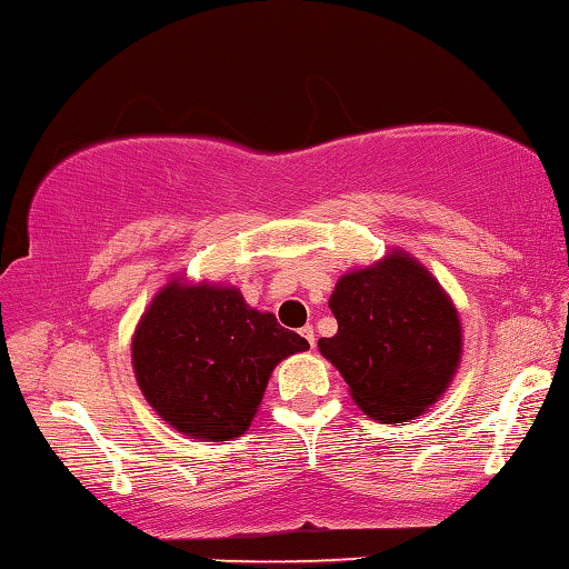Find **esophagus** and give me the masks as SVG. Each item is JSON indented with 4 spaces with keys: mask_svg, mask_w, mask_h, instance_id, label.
Returning <instances> with one entry per match:
<instances>
[{
    "mask_svg": "<svg viewBox=\"0 0 569 569\" xmlns=\"http://www.w3.org/2000/svg\"><path fill=\"white\" fill-rule=\"evenodd\" d=\"M301 337L306 339V341H309V345L313 347V345H317V333H313V327H311V323H306V327L301 329Z\"/></svg>",
    "mask_w": 569,
    "mask_h": 569,
    "instance_id": "obj_1",
    "label": "esophagus"
}]
</instances>
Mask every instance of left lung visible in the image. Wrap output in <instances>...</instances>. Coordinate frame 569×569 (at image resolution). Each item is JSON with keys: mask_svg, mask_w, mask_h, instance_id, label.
Segmentation results:
<instances>
[{"mask_svg": "<svg viewBox=\"0 0 569 569\" xmlns=\"http://www.w3.org/2000/svg\"><path fill=\"white\" fill-rule=\"evenodd\" d=\"M339 329L319 339L351 400L372 420L410 422L443 398L463 355L456 303L408 250L351 268L333 286Z\"/></svg>", "mask_w": 569, "mask_h": 569, "instance_id": "left-lung-1", "label": "left lung"}]
</instances>
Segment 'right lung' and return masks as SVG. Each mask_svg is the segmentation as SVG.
I'll return each instance as SVG.
<instances>
[{"instance_id": "obj_1", "label": "right lung", "mask_w": 569, "mask_h": 569, "mask_svg": "<svg viewBox=\"0 0 569 569\" xmlns=\"http://www.w3.org/2000/svg\"><path fill=\"white\" fill-rule=\"evenodd\" d=\"M306 349L309 341L248 306L240 288L174 276L141 313L131 367L167 426L220 443L250 428L276 365Z\"/></svg>"}]
</instances>
